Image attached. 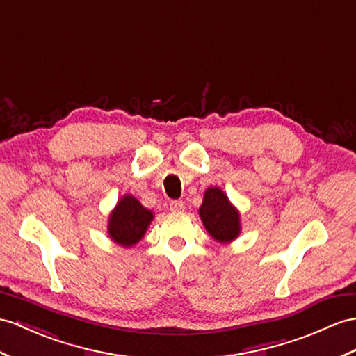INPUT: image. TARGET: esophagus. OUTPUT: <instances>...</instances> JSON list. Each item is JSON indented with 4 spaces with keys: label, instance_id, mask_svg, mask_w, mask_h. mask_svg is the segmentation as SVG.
<instances>
[{
    "label": "esophagus",
    "instance_id": "1",
    "mask_svg": "<svg viewBox=\"0 0 356 356\" xmlns=\"http://www.w3.org/2000/svg\"><path fill=\"white\" fill-rule=\"evenodd\" d=\"M169 208H170V211H183L186 205H184L183 201H177V199H175V201H170Z\"/></svg>",
    "mask_w": 356,
    "mask_h": 356
}]
</instances>
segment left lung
Wrapping results in <instances>:
<instances>
[{
  "label": "left lung",
  "mask_w": 356,
  "mask_h": 356,
  "mask_svg": "<svg viewBox=\"0 0 356 356\" xmlns=\"http://www.w3.org/2000/svg\"><path fill=\"white\" fill-rule=\"evenodd\" d=\"M199 214H201L207 231L218 241L225 243V241H231L238 236V213L234 210L220 188L213 187L207 190L204 202L199 208Z\"/></svg>",
  "instance_id": "left-lung-1"
}]
</instances>
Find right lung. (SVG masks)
<instances>
[{
	"label": "right lung",
	"mask_w": 356,
	"mask_h": 356,
	"mask_svg": "<svg viewBox=\"0 0 356 356\" xmlns=\"http://www.w3.org/2000/svg\"><path fill=\"white\" fill-rule=\"evenodd\" d=\"M152 220V213L133 196H124L118 202L116 210L110 216L108 234L116 243L133 246L145 236L148 225Z\"/></svg>",
	"instance_id": "add662e5"
}]
</instances>
